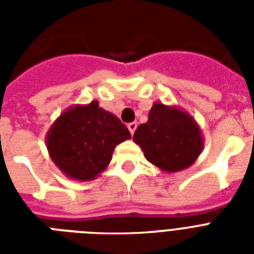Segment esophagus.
Listing matches in <instances>:
<instances>
[{"mask_svg": "<svg viewBox=\"0 0 254 254\" xmlns=\"http://www.w3.org/2000/svg\"><path fill=\"white\" fill-rule=\"evenodd\" d=\"M127 129H129V131H130V134H133V133L135 131V129H137V124L135 123L127 124Z\"/></svg>", "mask_w": 254, "mask_h": 254, "instance_id": "34e87169", "label": "esophagus"}]
</instances>
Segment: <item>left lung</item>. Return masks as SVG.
Instances as JSON below:
<instances>
[{
    "label": "left lung",
    "mask_w": 254,
    "mask_h": 254,
    "mask_svg": "<svg viewBox=\"0 0 254 254\" xmlns=\"http://www.w3.org/2000/svg\"><path fill=\"white\" fill-rule=\"evenodd\" d=\"M145 158L165 173H178L192 165L204 147L200 127L179 107L154 103L147 123L133 135Z\"/></svg>",
    "instance_id": "obj_1"
}]
</instances>
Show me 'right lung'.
I'll list each match as a JSON object with an SVG mask.
<instances>
[{
    "instance_id": "1",
    "label": "right lung",
    "mask_w": 254,
    "mask_h": 254,
    "mask_svg": "<svg viewBox=\"0 0 254 254\" xmlns=\"http://www.w3.org/2000/svg\"><path fill=\"white\" fill-rule=\"evenodd\" d=\"M130 137L119 117L93 100L67 108L50 127L46 146L65 177L88 182L107 169L115 147Z\"/></svg>"
}]
</instances>
